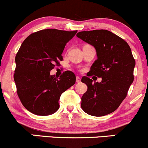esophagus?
Here are the masks:
<instances>
[{"mask_svg":"<svg viewBox=\"0 0 148 148\" xmlns=\"http://www.w3.org/2000/svg\"><path fill=\"white\" fill-rule=\"evenodd\" d=\"M76 81L77 83H80L81 82V78L80 77H79V76H76Z\"/></svg>","mask_w":148,"mask_h":148,"instance_id":"1","label":"esophagus"}]
</instances>
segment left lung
I'll return each mask as SVG.
<instances>
[{"instance_id": "8db88e82", "label": "left lung", "mask_w": 148, "mask_h": 148, "mask_svg": "<svg viewBox=\"0 0 148 148\" xmlns=\"http://www.w3.org/2000/svg\"><path fill=\"white\" fill-rule=\"evenodd\" d=\"M76 36L95 47L97 59L90 73L102 79L93 83L89 77H82L88 90L81 97V108L92 116L109 114L125 99L134 81L136 62L132 50L125 40L106 30L79 32Z\"/></svg>"}]
</instances>
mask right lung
Masks as SVG:
<instances>
[{"instance_id":"obj_1","label":"right lung","mask_w":148,"mask_h":148,"mask_svg":"<svg viewBox=\"0 0 148 148\" xmlns=\"http://www.w3.org/2000/svg\"><path fill=\"white\" fill-rule=\"evenodd\" d=\"M77 30L45 29L32 33L23 42L15 58L14 80L22 104L38 115H51L58 110L62 92L75 84L76 76L65 71L60 77L50 75L66 44Z\"/></svg>"}]
</instances>
